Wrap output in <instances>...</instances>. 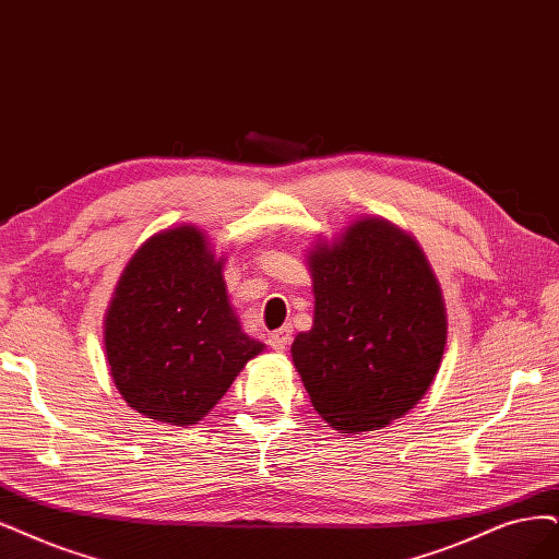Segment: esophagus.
Instances as JSON below:
<instances>
[{"mask_svg": "<svg viewBox=\"0 0 559 559\" xmlns=\"http://www.w3.org/2000/svg\"><path fill=\"white\" fill-rule=\"evenodd\" d=\"M290 341H293V329L290 326H283V329H278V332L269 334V347L276 349V353H285L287 345H290Z\"/></svg>", "mask_w": 559, "mask_h": 559, "instance_id": "1", "label": "esophagus"}]
</instances>
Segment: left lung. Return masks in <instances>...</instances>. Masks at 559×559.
<instances>
[{"label":"left lung","instance_id":"1","mask_svg":"<svg viewBox=\"0 0 559 559\" xmlns=\"http://www.w3.org/2000/svg\"><path fill=\"white\" fill-rule=\"evenodd\" d=\"M316 318L293 343L313 407L345 432L378 430L415 407L436 378L447 316L421 248L380 218L349 225L308 255Z\"/></svg>","mask_w":559,"mask_h":559}]
</instances>
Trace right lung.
<instances>
[{
  "label": "right lung",
  "instance_id": "1",
  "mask_svg": "<svg viewBox=\"0 0 559 559\" xmlns=\"http://www.w3.org/2000/svg\"><path fill=\"white\" fill-rule=\"evenodd\" d=\"M221 272L193 225L154 235L123 269L106 316V355L119 394L144 417L200 421L262 353L241 332Z\"/></svg>",
  "mask_w": 559,
  "mask_h": 559
}]
</instances>
